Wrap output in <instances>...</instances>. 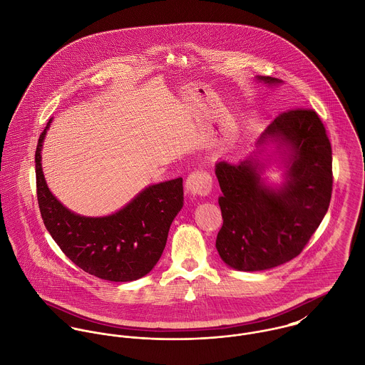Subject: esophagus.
<instances>
[{
  "label": "esophagus",
  "instance_id": "34e87169",
  "mask_svg": "<svg viewBox=\"0 0 365 365\" xmlns=\"http://www.w3.org/2000/svg\"><path fill=\"white\" fill-rule=\"evenodd\" d=\"M185 190L191 195L205 197L212 191V177L207 170L192 171L185 181Z\"/></svg>",
  "mask_w": 365,
  "mask_h": 365
}]
</instances>
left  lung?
I'll return each instance as SVG.
<instances>
[{"instance_id":"1","label":"left lung","mask_w":365,"mask_h":365,"mask_svg":"<svg viewBox=\"0 0 365 365\" xmlns=\"http://www.w3.org/2000/svg\"><path fill=\"white\" fill-rule=\"evenodd\" d=\"M267 84L278 78L257 77ZM278 142L287 150L285 182L264 184V163L249 156L215 165L223 225L216 237L220 259L239 271H261L299 256L324 217L333 187L331 146L319 115L309 108L281 112L257 145ZM288 151V154L284 152Z\"/></svg>"}]
</instances>
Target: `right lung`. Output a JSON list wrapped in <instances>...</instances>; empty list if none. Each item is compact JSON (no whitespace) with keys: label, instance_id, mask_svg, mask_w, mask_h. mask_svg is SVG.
<instances>
[{"label":"right lung","instance_id":"1","mask_svg":"<svg viewBox=\"0 0 365 365\" xmlns=\"http://www.w3.org/2000/svg\"><path fill=\"white\" fill-rule=\"evenodd\" d=\"M51 122L39 136L35 165L38 204L53 240L77 267L101 279L128 282L145 277L161 257L170 226L182 208V178L145 188L113 215H76L56 200L43 177L41 152Z\"/></svg>","mask_w":365,"mask_h":365}]
</instances>
